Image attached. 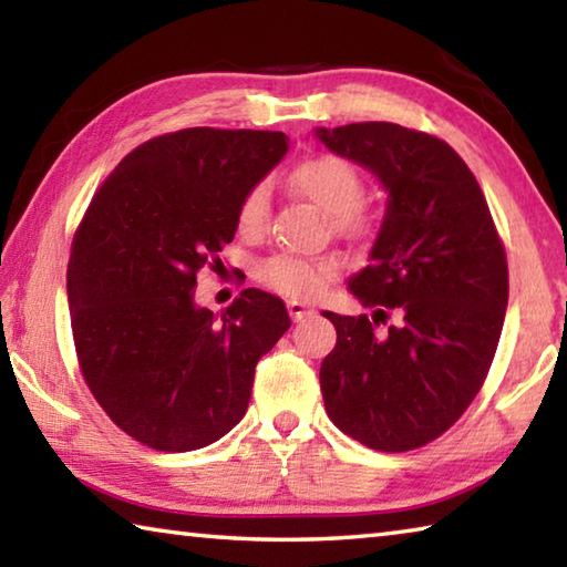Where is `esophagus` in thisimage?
Listing matches in <instances>:
<instances>
[{
	"label": "esophagus",
	"mask_w": 567,
	"mask_h": 567,
	"mask_svg": "<svg viewBox=\"0 0 567 567\" xmlns=\"http://www.w3.org/2000/svg\"><path fill=\"white\" fill-rule=\"evenodd\" d=\"M287 312H290V318L297 322V320L307 318V315H312L315 310H312L310 305H305L300 300H287Z\"/></svg>",
	"instance_id": "1"
}]
</instances>
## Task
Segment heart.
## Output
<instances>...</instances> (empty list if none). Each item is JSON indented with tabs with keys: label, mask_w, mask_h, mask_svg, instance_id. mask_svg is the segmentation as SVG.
<instances>
[{
	"label": "heart",
	"mask_w": 567,
	"mask_h": 567,
	"mask_svg": "<svg viewBox=\"0 0 567 567\" xmlns=\"http://www.w3.org/2000/svg\"><path fill=\"white\" fill-rule=\"evenodd\" d=\"M292 187L312 205L330 215V225L338 235L350 239H368L375 233V217L360 203L364 197V179L350 159L330 152L305 157L290 175ZM270 215V192L265 182L249 187L237 205L235 223L245 237L260 235ZM342 265L338 257H300L290 252H277L257 262L255 277L270 290L287 297H315L322 292Z\"/></svg>",
	"instance_id": "obj_1"
}]
</instances>
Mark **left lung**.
Listing matches in <instances>:
<instances>
[{"instance_id":"1","label":"left lung","mask_w":567,"mask_h":567,"mask_svg":"<svg viewBox=\"0 0 567 567\" xmlns=\"http://www.w3.org/2000/svg\"><path fill=\"white\" fill-rule=\"evenodd\" d=\"M318 137L390 195L370 265L350 280L375 312H322L338 330L320 368L324 410L358 443L405 453L453 427L483 388L507 307L505 247L447 142L392 122L320 127Z\"/></svg>"}]
</instances>
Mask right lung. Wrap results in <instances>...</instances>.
<instances>
[{"instance_id": "1", "label": "right lung", "mask_w": 567, "mask_h": 567, "mask_svg": "<svg viewBox=\"0 0 567 567\" xmlns=\"http://www.w3.org/2000/svg\"><path fill=\"white\" fill-rule=\"evenodd\" d=\"M282 132L189 127L134 147L94 192L72 239L66 297L94 400L137 443L187 453L245 417L255 368L290 328L247 290L215 318L197 272L233 243L237 205L285 157Z\"/></svg>"}]
</instances>
